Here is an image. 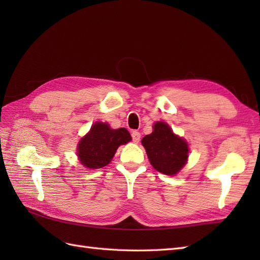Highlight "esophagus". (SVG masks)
<instances>
[{
  "label": "esophagus",
  "instance_id": "esophagus-1",
  "mask_svg": "<svg viewBox=\"0 0 260 260\" xmlns=\"http://www.w3.org/2000/svg\"><path fill=\"white\" fill-rule=\"evenodd\" d=\"M132 139H133L134 143H139L141 141V133H140V132L134 131L133 133H132Z\"/></svg>",
  "mask_w": 260,
  "mask_h": 260
}]
</instances>
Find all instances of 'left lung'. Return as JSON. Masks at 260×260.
Returning <instances> with one entry per match:
<instances>
[{"instance_id":"1","label":"left lung","mask_w":260,"mask_h":260,"mask_svg":"<svg viewBox=\"0 0 260 260\" xmlns=\"http://www.w3.org/2000/svg\"><path fill=\"white\" fill-rule=\"evenodd\" d=\"M152 167L167 175H175L184 167L189 157V146L184 139L173 133L164 121H156L151 134L143 137Z\"/></svg>"}]
</instances>
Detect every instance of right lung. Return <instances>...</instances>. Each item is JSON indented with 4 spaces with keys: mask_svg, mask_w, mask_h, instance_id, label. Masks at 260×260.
I'll use <instances>...</instances> for the list:
<instances>
[{
    "mask_svg": "<svg viewBox=\"0 0 260 260\" xmlns=\"http://www.w3.org/2000/svg\"><path fill=\"white\" fill-rule=\"evenodd\" d=\"M129 141L132 137L126 128L113 129L107 123L96 121L80 140L77 155L84 167L101 169L110 163L118 146Z\"/></svg>",
    "mask_w": 260,
    "mask_h": 260,
    "instance_id": "obj_1",
    "label": "right lung"
}]
</instances>
